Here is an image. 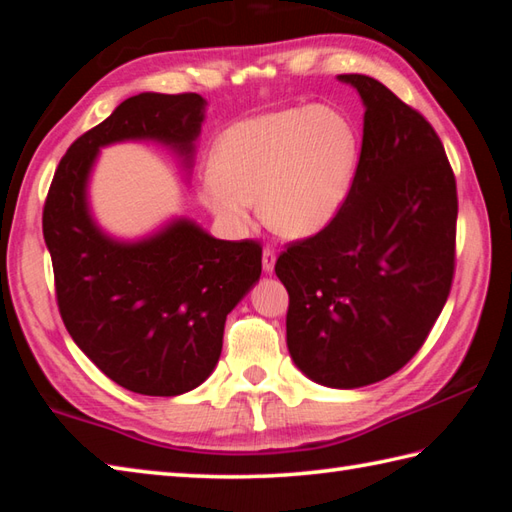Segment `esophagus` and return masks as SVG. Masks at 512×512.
<instances>
[{
	"instance_id": "obj_1",
	"label": "esophagus",
	"mask_w": 512,
	"mask_h": 512,
	"mask_svg": "<svg viewBox=\"0 0 512 512\" xmlns=\"http://www.w3.org/2000/svg\"><path fill=\"white\" fill-rule=\"evenodd\" d=\"M274 267H276V252H274V249L265 247L263 249V271H265V274H271Z\"/></svg>"
}]
</instances>
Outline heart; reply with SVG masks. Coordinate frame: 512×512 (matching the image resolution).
Returning <instances> with one entry per match:
<instances>
[{
    "label": "heart",
    "mask_w": 512,
    "mask_h": 512,
    "mask_svg": "<svg viewBox=\"0 0 512 512\" xmlns=\"http://www.w3.org/2000/svg\"><path fill=\"white\" fill-rule=\"evenodd\" d=\"M357 164L359 135L344 111L328 105L269 111L221 133L199 199L232 232L247 230L260 199L271 227L304 238L339 217Z\"/></svg>",
    "instance_id": "b5f03b06"
}]
</instances>
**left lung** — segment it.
Instances as JSON below:
<instances>
[{
    "instance_id": "1",
    "label": "left lung",
    "mask_w": 512,
    "mask_h": 512,
    "mask_svg": "<svg viewBox=\"0 0 512 512\" xmlns=\"http://www.w3.org/2000/svg\"><path fill=\"white\" fill-rule=\"evenodd\" d=\"M363 140L339 217L276 263L289 291L287 346L311 381L355 390L388 379L423 346L453 280L456 177L434 127L363 74Z\"/></svg>"
}]
</instances>
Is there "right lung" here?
Returning a JSON list of instances; mask_svg holds the SVG:
<instances>
[{"label": "right lung", "mask_w": 512, "mask_h": 512, "mask_svg": "<svg viewBox=\"0 0 512 512\" xmlns=\"http://www.w3.org/2000/svg\"><path fill=\"white\" fill-rule=\"evenodd\" d=\"M208 102L199 94L131 96L81 135L56 168L43 208L67 333L122 388L146 396L195 390L217 368L225 317L263 269L256 241H221L188 217L120 238L89 201L98 153L118 142H155L190 173Z\"/></svg>", "instance_id": "1"}]
</instances>
